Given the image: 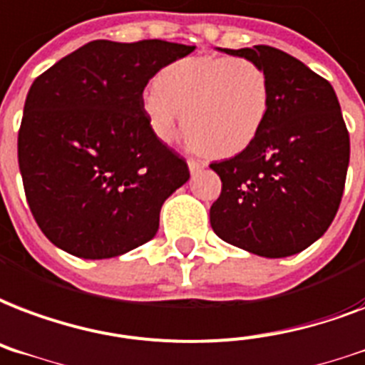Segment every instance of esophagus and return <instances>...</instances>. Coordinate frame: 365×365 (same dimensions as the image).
<instances>
[{"label": "esophagus", "instance_id": "34e87169", "mask_svg": "<svg viewBox=\"0 0 365 365\" xmlns=\"http://www.w3.org/2000/svg\"><path fill=\"white\" fill-rule=\"evenodd\" d=\"M187 166H189V172H191V174H199V172L207 168V164L202 163V160H195V158H189Z\"/></svg>", "mask_w": 365, "mask_h": 365}]
</instances>
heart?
Returning a JSON list of instances; mask_svg holds the SVG:
<instances>
[{"mask_svg": "<svg viewBox=\"0 0 365 365\" xmlns=\"http://www.w3.org/2000/svg\"><path fill=\"white\" fill-rule=\"evenodd\" d=\"M269 99L268 74L257 61L202 55L164 66L141 108L163 143H174L185 120L193 149L232 157L262 132Z\"/></svg>", "mask_w": 365, "mask_h": 365, "instance_id": "obj_1", "label": "heart"}]
</instances>
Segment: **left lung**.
<instances>
[{
  "instance_id": "left-lung-1",
  "label": "left lung",
  "mask_w": 365,
  "mask_h": 365,
  "mask_svg": "<svg viewBox=\"0 0 365 365\" xmlns=\"http://www.w3.org/2000/svg\"><path fill=\"white\" fill-rule=\"evenodd\" d=\"M220 51L257 61L272 99L258 138L233 158L210 164L222 180L210 226L252 255L291 257L327 232L341 205L350 158L341 105L325 78L282 49Z\"/></svg>"
}]
</instances>
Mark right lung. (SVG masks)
<instances>
[{
	"mask_svg": "<svg viewBox=\"0 0 365 365\" xmlns=\"http://www.w3.org/2000/svg\"><path fill=\"white\" fill-rule=\"evenodd\" d=\"M195 46L96 40L36 78L19 130L28 207L55 247L120 257L158 230L187 163L151 132L141 99L155 74Z\"/></svg>",
	"mask_w": 365,
	"mask_h": 365,
	"instance_id": "obj_1",
	"label": "right lung"
}]
</instances>
